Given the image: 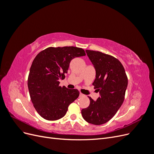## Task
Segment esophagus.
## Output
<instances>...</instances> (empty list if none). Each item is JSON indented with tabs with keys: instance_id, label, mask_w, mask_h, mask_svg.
<instances>
[{
	"instance_id": "1",
	"label": "esophagus",
	"mask_w": 154,
	"mask_h": 154,
	"mask_svg": "<svg viewBox=\"0 0 154 154\" xmlns=\"http://www.w3.org/2000/svg\"><path fill=\"white\" fill-rule=\"evenodd\" d=\"M85 96V95H84V94H83L82 92H80V97H83V96Z\"/></svg>"
}]
</instances>
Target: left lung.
<instances>
[{
	"instance_id": "1",
	"label": "left lung",
	"mask_w": 154,
	"mask_h": 154,
	"mask_svg": "<svg viewBox=\"0 0 154 154\" xmlns=\"http://www.w3.org/2000/svg\"><path fill=\"white\" fill-rule=\"evenodd\" d=\"M85 51L96 70L92 85L100 96L96 101L88 97L90 105L82 110V115L87 122L100 125L112 118L123 104L128 78L117 58L100 51Z\"/></svg>"
}]
</instances>
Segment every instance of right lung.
Masks as SVG:
<instances>
[{
  "label": "right lung",
  "mask_w": 154,
  "mask_h": 154,
  "mask_svg": "<svg viewBox=\"0 0 154 154\" xmlns=\"http://www.w3.org/2000/svg\"><path fill=\"white\" fill-rule=\"evenodd\" d=\"M85 55V51L73 46L50 47L42 51L32 61L27 80L29 95L35 110L44 119L54 121L63 118L69 105L76 100L80 92L60 86L69 63Z\"/></svg>",
  "instance_id": "add662e5"
}]
</instances>
